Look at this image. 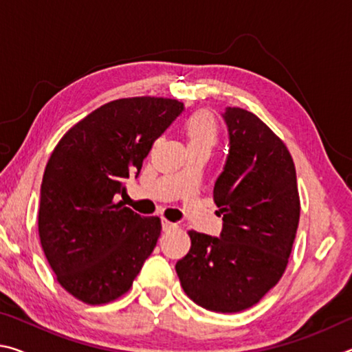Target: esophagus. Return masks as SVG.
Masks as SVG:
<instances>
[{
  "label": "esophagus",
  "mask_w": 352,
  "mask_h": 352,
  "mask_svg": "<svg viewBox=\"0 0 352 352\" xmlns=\"http://www.w3.org/2000/svg\"><path fill=\"white\" fill-rule=\"evenodd\" d=\"M162 226H163V231H170V230H175L177 228V223H172L169 220L163 219L162 220Z\"/></svg>",
  "instance_id": "1"
}]
</instances>
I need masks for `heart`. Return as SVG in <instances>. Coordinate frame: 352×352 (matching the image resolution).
Wrapping results in <instances>:
<instances>
[{"instance_id":"1","label":"heart","mask_w":352,"mask_h":352,"mask_svg":"<svg viewBox=\"0 0 352 352\" xmlns=\"http://www.w3.org/2000/svg\"><path fill=\"white\" fill-rule=\"evenodd\" d=\"M184 133H186L189 151L200 147H206L211 151L217 142V126L206 113H197V115L190 116L184 124Z\"/></svg>"}]
</instances>
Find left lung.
Listing matches in <instances>:
<instances>
[{
	"instance_id": "obj_1",
	"label": "left lung",
	"mask_w": 352,
	"mask_h": 352,
	"mask_svg": "<svg viewBox=\"0 0 352 352\" xmlns=\"http://www.w3.org/2000/svg\"><path fill=\"white\" fill-rule=\"evenodd\" d=\"M230 148L214 184L219 237L190 230V250L175 264L186 295L212 312L254 306L287 267L300 222L296 172L287 147L243 109L220 113Z\"/></svg>"
}]
</instances>
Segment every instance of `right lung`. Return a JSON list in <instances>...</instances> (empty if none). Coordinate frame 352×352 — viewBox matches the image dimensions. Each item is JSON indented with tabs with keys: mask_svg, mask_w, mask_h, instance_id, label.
<instances>
[{
	"mask_svg": "<svg viewBox=\"0 0 352 352\" xmlns=\"http://www.w3.org/2000/svg\"><path fill=\"white\" fill-rule=\"evenodd\" d=\"M184 110L164 98L118 99L68 130L46 164L40 189V242L57 281L87 305L132 287L162 233V220L115 201L129 177Z\"/></svg>",
	"mask_w": 352,
	"mask_h": 352,
	"instance_id": "1",
	"label": "right lung"
}]
</instances>
